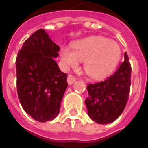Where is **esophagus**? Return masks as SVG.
I'll return each instance as SVG.
<instances>
[{"mask_svg": "<svg viewBox=\"0 0 148 148\" xmlns=\"http://www.w3.org/2000/svg\"><path fill=\"white\" fill-rule=\"evenodd\" d=\"M75 81H76V77H74V76H73V75H68L67 82L69 85H72Z\"/></svg>", "mask_w": 148, "mask_h": 148, "instance_id": "esophagus-1", "label": "esophagus"}]
</instances>
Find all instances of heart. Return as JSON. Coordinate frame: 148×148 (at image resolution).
Returning a JSON list of instances; mask_svg holds the SVG:
<instances>
[{
	"label": "heart",
	"instance_id": "1",
	"mask_svg": "<svg viewBox=\"0 0 148 148\" xmlns=\"http://www.w3.org/2000/svg\"><path fill=\"white\" fill-rule=\"evenodd\" d=\"M121 51L114 41L104 37H90L74 43L72 51L62 47L60 57L65 67H76L84 62V70L93 78H102L114 70L120 61Z\"/></svg>",
	"mask_w": 148,
	"mask_h": 148
}]
</instances>
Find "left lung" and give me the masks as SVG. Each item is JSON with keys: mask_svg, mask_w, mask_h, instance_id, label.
Masks as SVG:
<instances>
[{"mask_svg": "<svg viewBox=\"0 0 148 148\" xmlns=\"http://www.w3.org/2000/svg\"><path fill=\"white\" fill-rule=\"evenodd\" d=\"M115 73L104 82L87 86L85 100L88 115L93 121L105 124L113 122L124 111L130 93L132 68L127 53Z\"/></svg>", "mask_w": 148, "mask_h": 148, "instance_id": "left-lung-1", "label": "left lung"}]
</instances>
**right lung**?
Masks as SVG:
<instances>
[{"label":"right lung","instance_id":"right-lung-1","mask_svg":"<svg viewBox=\"0 0 148 148\" xmlns=\"http://www.w3.org/2000/svg\"><path fill=\"white\" fill-rule=\"evenodd\" d=\"M59 47L43 29L35 32L24 42L16 60V87L23 109L39 122L58 116L67 87V74L54 58Z\"/></svg>","mask_w":148,"mask_h":148}]
</instances>
